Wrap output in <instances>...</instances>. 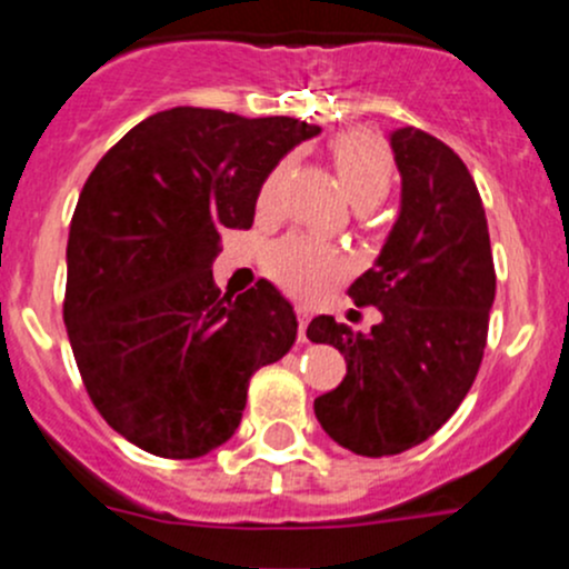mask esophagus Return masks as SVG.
Returning a JSON list of instances; mask_svg holds the SVG:
<instances>
[{"label":"esophagus","mask_w":569,"mask_h":569,"mask_svg":"<svg viewBox=\"0 0 569 569\" xmlns=\"http://www.w3.org/2000/svg\"><path fill=\"white\" fill-rule=\"evenodd\" d=\"M308 321H311V313H308V308H297V330H300V341H308V338H306Z\"/></svg>","instance_id":"34e87169"}]
</instances>
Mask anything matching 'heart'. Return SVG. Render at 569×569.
<instances>
[{"instance_id": "obj_1", "label": "heart", "mask_w": 569, "mask_h": 569, "mask_svg": "<svg viewBox=\"0 0 569 569\" xmlns=\"http://www.w3.org/2000/svg\"><path fill=\"white\" fill-rule=\"evenodd\" d=\"M338 181L358 209H375L388 198L396 178L393 153L380 137L369 131H347L330 146ZM289 162H280L258 189V211L272 214L278 209L280 187L289 176ZM267 274L289 295L313 300L327 286L336 283L343 272L341 256L327 244L308 237H286L267 252Z\"/></svg>"}]
</instances>
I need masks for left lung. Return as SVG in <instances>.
Listing matches in <instances>:
<instances>
[{"instance_id": "8db88e82", "label": "left lung", "mask_w": 569, "mask_h": 569, "mask_svg": "<svg viewBox=\"0 0 569 569\" xmlns=\"http://www.w3.org/2000/svg\"><path fill=\"white\" fill-rule=\"evenodd\" d=\"M401 211L369 272L349 286L375 306L371 332L317 317L308 338L347 360V377L313 401L327 435L360 457H391L432 438L473 386L496 300L479 189L446 142L416 126L391 134Z\"/></svg>"}]
</instances>
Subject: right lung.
<instances>
[{
	"mask_svg": "<svg viewBox=\"0 0 569 569\" xmlns=\"http://www.w3.org/2000/svg\"><path fill=\"white\" fill-rule=\"evenodd\" d=\"M319 126L173 107L120 137L68 233L62 319L101 418L142 451L194 460L242 421L250 377L297 338L267 280L237 300L211 278L220 231L250 228L258 189Z\"/></svg>",
	"mask_w": 569,
	"mask_h": 569,
	"instance_id": "1",
	"label": "right lung"
}]
</instances>
